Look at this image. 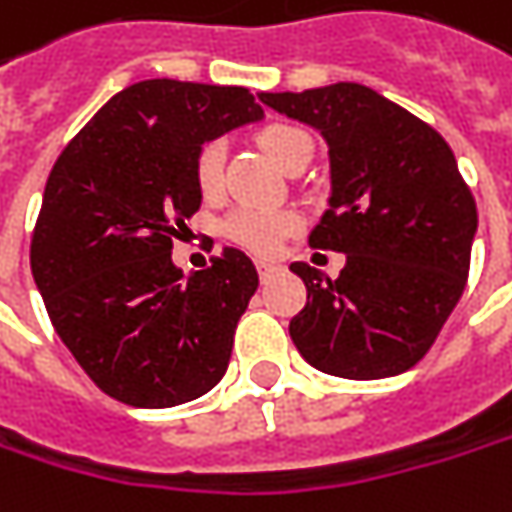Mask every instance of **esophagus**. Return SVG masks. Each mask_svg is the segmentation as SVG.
<instances>
[{
	"label": "esophagus",
	"instance_id": "esophagus-1",
	"mask_svg": "<svg viewBox=\"0 0 512 512\" xmlns=\"http://www.w3.org/2000/svg\"><path fill=\"white\" fill-rule=\"evenodd\" d=\"M256 268H259V276H262V279L268 282L270 276H273V273L279 270V265H273V262H256Z\"/></svg>",
	"mask_w": 512,
	"mask_h": 512
}]
</instances>
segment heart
Listing matches in <instances>:
<instances>
[{"instance_id": "obj_1", "label": "heart", "mask_w": 512, "mask_h": 512, "mask_svg": "<svg viewBox=\"0 0 512 512\" xmlns=\"http://www.w3.org/2000/svg\"><path fill=\"white\" fill-rule=\"evenodd\" d=\"M262 143L270 152V158L285 172L308 155L314 158L311 135L302 129H294V126H270L262 135ZM224 158H227L224 141H210L201 146V152L195 158V184L204 195L221 192ZM288 227H291V218L285 213H276V210H265V207H242L224 221V233L253 253H270L279 244V239L288 233Z\"/></svg>"}]
</instances>
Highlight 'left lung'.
<instances>
[{
	"label": "left lung",
	"mask_w": 512,
	"mask_h": 512,
	"mask_svg": "<svg viewBox=\"0 0 512 512\" xmlns=\"http://www.w3.org/2000/svg\"><path fill=\"white\" fill-rule=\"evenodd\" d=\"M262 103L317 129L331 195L311 247L337 250V279L294 262L308 302L291 340L314 369L345 380L409 371L464 294L478 213L447 141L360 83L265 91Z\"/></svg>",
	"instance_id": "left-lung-1"
}]
</instances>
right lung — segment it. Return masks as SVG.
I'll return each instance as SVG.
<instances>
[{
  "label": "right lung",
  "instance_id": "1",
  "mask_svg": "<svg viewBox=\"0 0 512 512\" xmlns=\"http://www.w3.org/2000/svg\"><path fill=\"white\" fill-rule=\"evenodd\" d=\"M259 120L265 109L242 86L141 80L91 117L48 175L31 273L65 348L120 403L169 409L227 371L259 273L236 247L184 273L172 236L201 207V146Z\"/></svg>",
  "mask_w": 512,
  "mask_h": 512
}]
</instances>
